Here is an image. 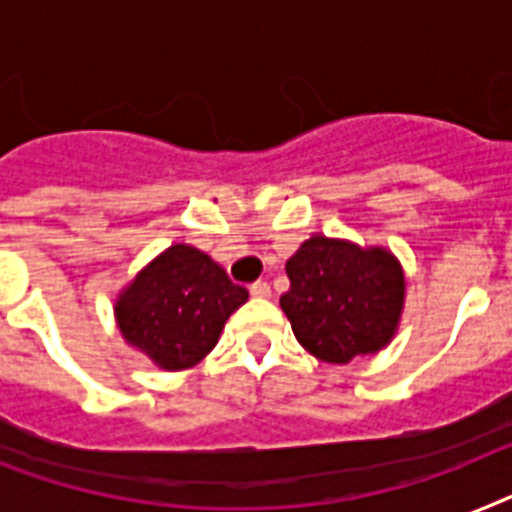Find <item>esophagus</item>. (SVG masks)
<instances>
[{"mask_svg": "<svg viewBox=\"0 0 512 512\" xmlns=\"http://www.w3.org/2000/svg\"><path fill=\"white\" fill-rule=\"evenodd\" d=\"M248 290H251L253 298H269V295H272V287H269V282H264V280L253 282Z\"/></svg>", "mask_w": 512, "mask_h": 512, "instance_id": "esophagus-1", "label": "esophagus"}]
</instances>
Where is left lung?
<instances>
[{
    "instance_id": "8db88e82",
    "label": "left lung",
    "mask_w": 512,
    "mask_h": 512,
    "mask_svg": "<svg viewBox=\"0 0 512 512\" xmlns=\"http://www.w3.org/2000/svg\"><path fill=\"white\" fill-rule=\"evenodd\" d=\"M285 272L290 290L280 306L316 358L348 363L395 335L405 280L392 253L314 235L287 259Z\"/></svg>"
}]
</instances>
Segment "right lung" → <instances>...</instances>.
<instances>
[{
    "mask_svg": "<svg viewBox=\"0 0 512 512\" xmlns=\"http://www.w3.org/2000/svg\"><path fill=\"white\" fill-rule=\"evenodd\" d=\"M248 301L225 269L190 246L151 261L117 301V322L130 345L167 371L188 369L209 353L219 332Z\"/></svg>",
    "mask_w": 512,
    "mask_h": 512,
    "instance_id": "1",
    "label": "right lung"
}]
</instances>
